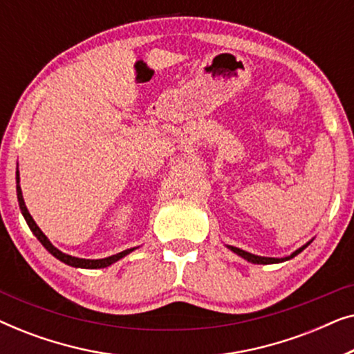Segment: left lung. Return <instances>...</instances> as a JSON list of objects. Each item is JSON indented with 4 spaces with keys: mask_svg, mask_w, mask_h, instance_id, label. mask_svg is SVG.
Listing matches in <instances>:
<instances>
[{
    "mask_svg": "<svg viewBox=\"0 0 354 354\" xmlns=\"http://www.w3.org/2000/svg\"><path fill=\"white\" fill-rule=\"evenodd\" d=\"M309 243H311V241H308L306 245H303L301 248H298L297 251H295V253L287 256V258H264V256L251 254V253H248V251H243V250L236 248V246H229V248H230L232 251H234V253H236L239 256H241V258L246 259V261H250V263H253V264H275V263H283V261H288V259L295 258V256L301 253V251H303L304 248H306V246H308Z\"/></svg>",
    "mask_w": 354,
    "mask_h": 354,
    "instance_id": "1",
    "label": "left lung"
}]
</instances>
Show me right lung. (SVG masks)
Returning <instances> with one entry per match:
<instances>
[{
  "instance_id": "obj_1",
  "label": "right lung",
  "mask_w": 354,
  "mask_h": 354,
  "mask_svg": "<svg viewBox=\"0 0 354 354\" xmlns=\"http://www.w3.org/2000/svg\"><path fill=\"white\" fill-rule=\"evenodd\" d=\"M16 182H17V201H19V206H21V211H22V216L24 219L27 221V225L30 227V230L33 232V235L37 236L38 240H40V243L45 246V248L50 251V253L57 258L62 263L67 264V266H72V268H84V269H101V268H108L115 261H119L120 258H124V256H127L129 253H132L135 248H130V250H125L122 253H118V254H113L109 256V258H103V259H82V258H75V256H71V254H66L62 253L56 248V246L51 245V241L46 239V235L43 234L40 230V227L35 224V221H33V217L30 216V212H28L26 203H24V196H22V190H21V185H19V171L16 172Z\"/></svg>"
}]
</instances>
